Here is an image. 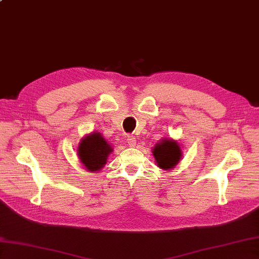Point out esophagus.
I'll use <instances>...</instances> for the list:
<instances>
[{
    "label": "esophagus",
    "mask_w": 259,
    "mask_h": 259,
    "mask_svg": "<svg viewBox=\"0 0 259 259\" xmlns=\"http://www.w3.org/2000/svg\"><path fill=\"white\" fill-rule=\"evenodd\" d=\"M127 145L130 147H134L136 145V138L133 135L127 136Z\"/></svg>",
    "instance_id": "1"
}]
</instances>
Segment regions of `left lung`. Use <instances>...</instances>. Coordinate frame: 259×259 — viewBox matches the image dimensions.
<instances>
[{
	"mask_svg": "<svg viewBox=\"0 0 259 259\" xmlns=\"http://www.w3.org/2000/svg\"><path fill=\"white\" fill-rule=\"evenodd\" d=\"M157 166L163 170H171L182 158L181 145L172 138H162L153 148Z\"/></svg>",
	"mask_w": 259,
	"mask_h": 259,
	"instance_id": "8db88e82",
	"label": "left lung"
}]
</instances>
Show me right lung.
I'll return each mask as SVG.
<instances>
[{
  "mask_svg": "<svg viewBox=\"0 0 259 259\" xmlns=\"http://www.w3.org/2000/svg\"><path fill=\"white\" fill-rule=\"evenodd\" d=\"M112 151V146L102 134L92 132L79 142L77 154L82 166L91 172H98L104 167Z\"/></svg>",
  "mask_w": 259,
  "mask_h": 259,
  "instance_id": "1",
  "label": "right lung"
}]
</instances>
